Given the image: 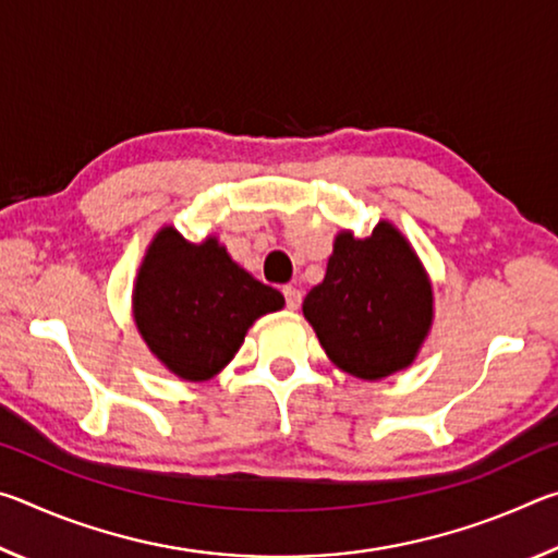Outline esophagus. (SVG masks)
Returning a JSON list of instances; mask_svg holds the SVG:
<instances>
[{"label":"esophagus","mask_w":558,"mask_h":558,"mask_svg":"<svg viewBox=\"0 0 558 558\" xmlns=\"http://www.w3.org/2000/svg\"><path fill=\"white\" fill-rule=\"evenodd\" d=\"M282 295H286V307L288 310H298L302 302V292L295 286H286L282 288Z\"/></svg>","instance_id":"1"}]
</instances>
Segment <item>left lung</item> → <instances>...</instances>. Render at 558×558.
Segmentation results:
<instances>
[{"label":"left lung","instance_id":"obj_1","mask_svg":"<svg viewBox=\"0 0 558 558\" xmlns=\"http://www.w3.org/2000/svg\"><path fill=\"white\" fill-rule=\"evenodd\" d=\"M302 313L339 369L374 381L413 362L433 292L411 245L384 221L369 239L337 235L325 280L307 292Z\"/></svg>","mask_w":558,"mask_h":558}]
</instances>
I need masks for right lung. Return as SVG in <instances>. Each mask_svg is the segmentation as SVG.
Masks as SVG:
<instances>
[{"mask_svg": "<svg viewBox=\"0 0 558 558\" xmlns=\"http://www.w3.org/2000/svg\"><path fill=\"white\" fill-rule=\"evenodd\" d=\"M132 302L147 347L189 381L221 372L245 329L286 305L276 288L235 266L216 239L194 245L174 229L159 231L149 245Z\"/></svg>", "mask_w": 558, "mask_h": 558, "instance_id": "obj_1", "label": "right lung"}]
</instances>
